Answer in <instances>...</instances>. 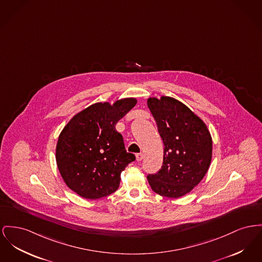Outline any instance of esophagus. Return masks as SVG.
Listing matches in <instances>:
<instances>
[{
    "label": "esophagus",
    "mask_w": 262,
    "mask_h": 262,
    "mask_svg": "<svg viewBox=\"0 0 262 262\" xmlns=\"http://www.w3.org/2000/svg\"><path fill=\"white\" fill-rule=\"evenodd\" d=\"M136 157H137V160L138 161H141L142 160V158H143V154H138L137 155H136Z\"/></svg>",
    "instance_id": "34e87169"
}]
</instances>
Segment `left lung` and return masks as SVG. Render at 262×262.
<instances>
[{
  "instance_id": "1",
  "label": "left lung",
  "mask_w": 262,
  "mask_h": 262,
  "mask_svg": "<svg viewBox=\"0 0 262 262\" xmlns=\"http://www.w3.org/2000/svg\"><path fill=\"white\" fill-rule=\"evenodd\" d=\"M147 107L164 144L161 169L148 174V183L160 196L180 198L200 183L210 167L211 134L196 114L174 98H148Z\"/></svg>"
}]
</instances>
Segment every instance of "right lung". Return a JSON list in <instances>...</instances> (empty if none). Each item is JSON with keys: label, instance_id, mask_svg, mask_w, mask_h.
<instances>
[{"label": "right lung", "instance_id": "add662e5", "mask_svg": "<svg viewBox=\"0 0 262 262\" xmlns=\"http://www.w3.org/2000/svg\"><path fill=\"white\" fill-rule=\"evenodd\" d=\"M137 102L124 98L113 105L93 104L62 129L55 151L57 167L64 182L79 196L96 200L119 188L121 173L136 156L126 152L116 124Z\"/></svg>", "mask_w": 262, "mask_h": 262}]
</instances>
